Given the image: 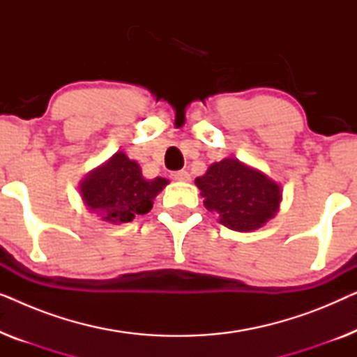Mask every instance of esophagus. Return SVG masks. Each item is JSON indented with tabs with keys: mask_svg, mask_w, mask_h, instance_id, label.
I'll return each instance as SVG.
<instances>
[{
	"mask_svg": "<svg viewBox=\"0 0 357 357\" xmlns=\"http://www.w3.org/2000/svg\"><path fill=\"white\" fill-rule=\"evenodd\" d=\"M170 177H172L174 180H177V182H190V178H192L187 170H177V172L170 174Z\"/></svg>",
	"mask_w": 357,
	"mask_h": 357,
	"instance_id": "1",
	"label": "esophagus"
}]
</instances>
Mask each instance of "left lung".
Listing matches in <instances>:
<instances>
[{
	"mask_svg": "<svg viewBox=\"0 0 357 357\" xmlns=\"http://www.w3.org/2000/svg\"><path fill=\"white\" fill-rule=\"evenodd\" d=\"M195 183L202 190L204 206L216 211L219 222L232 231H255L280 208V187L237 159L214 162Z\"/></svg>",
	"mask_w": 357,
	"mask_h": 357,
	"instance_id": "1",
	"label": "left lung"
}]
</instances>
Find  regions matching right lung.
Wrapping results in <instances>:
<instances>
[{"label":"right lung","instance_id":"add662e5","mask_svg":"<svg viewBox=\"0 0 357 357\" xmlns=\"http://www.w3.org/2000/svg\"><path fill=\"white\" fill-rule=\"evenodd\" d=\"M165 185L167 180L162 177L146 180L135 160L116 153L81 183V193L87 206L104 221L121 224L149 213L155 195Z\"/></svg>","mask_w":357,"mask_h":357}]
</instances>
